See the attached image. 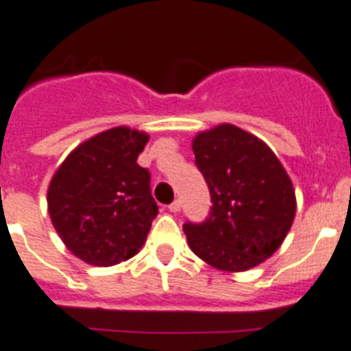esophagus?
<instances>
[{
  "label": "esophagus",
  "mask_w": 351,
  "mask_h": 351,
  "mask_svg": "<svg viewBox=\"0 0 351 351\" xmlns=\"http://www.w3.org/2000/svg\"><path fill=\"white\" fill-rule=\"evenodd\" d=\"M180 209H182L180 200H175V202H173V204L169 205V210H171V213H180Z\"/></svg>",
  "instance_id": "1"
}]
</instances>
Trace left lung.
<instances>
[{
  "instance_id": "1",
  "label": "left lung",
  "mask_w": 351,
  "mask_h": 351,
  "mask_svg": "<svg viewBox=\"0 0 351 351\" xmlns=\"http://www.w3.org/2000/svg\"><path fill=\"white\" fill-rule=\"evenodd\" d=\"M196 166L209 185V218L185 223L187 243L221 272H245L270 258L294 223L295 189L274 151L234 124L193 138Z\"/></svg>"
}]
</instances>
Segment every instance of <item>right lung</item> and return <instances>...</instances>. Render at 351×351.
I'll return each mask as SVG.
<instances>
[{
	"label": "right lung",
	"mask_w": 351,
	"mask_h": 351,
	"mask_svg": "<svg viewBox=\"0 0 351 351\" xmlns=\"http://www.w3.org/2000/svg\"><path fill=\"white\" fill-rule=\"evenodd\" d=\"M146 131L117 126L81 142L53 173L47 204L53 229L84 263L111 267L144 247L158 215L149 173L136 158Z\"/></svg>",
	"instance_id": "1"
}]
</instances>
